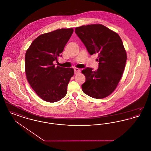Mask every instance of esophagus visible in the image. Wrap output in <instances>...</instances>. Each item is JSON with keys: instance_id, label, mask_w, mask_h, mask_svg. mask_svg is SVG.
<instances>
[{"instance_id": "esophagus-1", "label": "esophagus", "mask_w": 151, "mask_h": 151, "mask_svg": "<svg viewBox=\"0 0 151 151\" xmlns=\"http://www.w3.org/2000/svg\"><path fill=\"white\" fill-rule=\"evenodd\" d=\"M74 71H75V74H78L80 72V70L78 68H75L74 69Z\"/></svg>"}]
</instances>
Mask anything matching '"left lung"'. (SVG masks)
<instances>
[{"instance_id": "left-lung-1", "label": "left lung", "mask_w": 151, "mask_h": 151, "mask_svg": "<svg viewBox=\"0 0 151 151\" xmlns=\"http://www.w3.org/2000/svg\"><path fill=\"white\" fill-rule=\"evenodd\" d=\"M75 33L91 55L98 54L99 62L96 71L89 67L82 70L86 76L82 90L94 99L106 97L115 90L124 70L127 54L122 40L116 33L101 24L77 27Z\"/></svg>"}]
</instances>
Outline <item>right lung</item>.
I'll return each mask as SVG.
<instances>
[{
	"mask_svg": "<svg viewBox=\"0 0 151 151\" xmlns=\"http://www.w3.org/2000/svg\"><path fill=\"white\" fill-rule=\"evenodd\" d=\"M73 32L72 28L60 29L42 34L36 38L26 52L27 79L36 94L45 101L57 102L67 94L74 70L56 67L53 62L58 61Z\"/></svg>",
	"mask_w": 151,
	"mask_h": 151,
	"instance_id": "add662e5",
	"label": "right lung"
}]
</instances>
